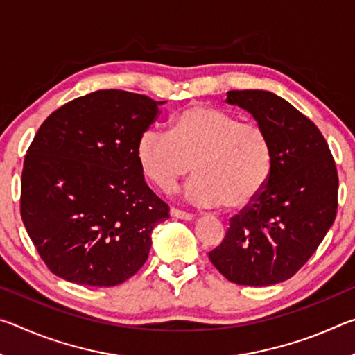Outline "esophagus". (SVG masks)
Masks as SVG:
<instances>
[{"instance_id": "obj_1", "label": "esophagus", "mask_w": 355, "mask_h": 355, "mask_svg": "<svg viewBox=\"0 0 355 355\" xmlns=\"http://www.w3.org/2000/svg\"><path fill=\"white\" fill-rule=\"evenodd\" d=\"M171 216L175 219H182V220H192L194 219V216L191 213H186V211H180L177 208H171Z\"/></svg>"}]
</instances>
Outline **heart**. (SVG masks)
<instances>
[{"label": "heart", "instance_id": "heart-1", "mask_svg": "<svg viewBox=\"0 0 355 355\" xmlns=\"http://www.w3.org/2000/svg\"><path fill=\"white\" fill-rule=\"evenodd\" d=\"M137 161L150 182L169 191L197 175L184 199L200 208L224 203L228 211L250 207L272 175L274 152L268 131L233 114L196 103L172 120L171 133L146 130L137 141Z\"/></svg>", "mask_w": 355, "mask_h": 355}]
</instances>
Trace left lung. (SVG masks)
Listing matches in <instances>:
<instances>
[{
  "instance_id": "left-lung-1",
  "label": "left lung",
  "mask_w": 355,
  "mask_h": 355,
  "mask_svg": "<svg viewBox=\"0 0 355 355\" xmlns=\"http://www.w3.org/2000/svg\"><path fill=\"white\" fill-rule=\"evenodd\" d=\"M268 131L274 166L266 188L230 219L209 260L227 280L268 286L293 277L332 227L338 208V173L321 131L309 117L268 91H230Z\"/></svg>"
}]
</instances>
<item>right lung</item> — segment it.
<instances>
[{
  "label": "right lung",
  "mask_w": 355,
  "mask_h": 355,
  "mask_svg": "<svg viewBox=\"0 0 355 355\" xmlns=\"http://www.w3.org/2000/svg\"><path fill=\"white\" fill-rule=\"evenodd\" d=\"M164 103L106 89L69 101L40 125L23 164L20 213L58 277L114 286L147 261L169 207L144 180L137 141Z\"/></svg>",
  "instance_id": "right-lung-1"
}]
</instances>
